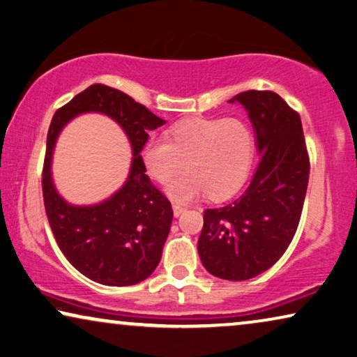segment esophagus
Returning a JSON list of instances; mask_svg holds the SVG:
<instances>
[{
    "label": "esophagus",
    "mask_w": 357,
    "mask_h": 357,
    "mask_svg": "<svg viewBox=\"0 0 357 357\" xmlns=\"http://www.w3.org/2000/svg\"><path fill=\"white\" fill-rule=\"evenodd\" d=\"M185 211V206L184 205H179V204H173V213L174 216H179L181 213Z\"/></svg>",
    "instance_id": "34e87169"
}]
</instances>
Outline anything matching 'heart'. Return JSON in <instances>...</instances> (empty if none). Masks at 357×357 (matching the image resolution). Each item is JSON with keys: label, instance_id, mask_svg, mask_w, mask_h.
<instances>
[{"label": "heart", "instance_id": "b5f03b06", "mask_svg": "<svg viewBox=\"0 0 357 357\" xmlns=\"http://www.w3.org/2000/svg\"><path fill=\"white\" fill-rule=\"evenodd\" d=\"M147 173L168 181L165 192L174 202H190L208 192L213 200L236 194L245 183L255 157V139L241 119H195L174 125L168 141L153 136L141 151Z\"/></svg>", "mask_w": 357, "mask_h": 357}]
</instances>
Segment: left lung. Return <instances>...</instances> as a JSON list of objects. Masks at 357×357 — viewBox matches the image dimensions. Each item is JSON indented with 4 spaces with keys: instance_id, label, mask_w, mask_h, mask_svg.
I'll return each instance as SVG.
<instances>
[{
    "instance_id": "obj_1",
    "label": "left lung",
    "mask_w": 357,
    "mask_h": 357,
    "mask_svg": "<svg viewBox=\"0 0 357 357\" xmlns=\"http://www.w3.org/2000/svg\"><path fill=\"white\" fill-rule=\"evenodd\" d=\"M241 102L257 135L259 163L237 200L205 210L202 264L215 278L247 280L268 271L289 248L305 204L310 158L300 115L273 91H245Z\"/></svg>"
}]
</instances>
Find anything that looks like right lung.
I'll return each mask as SVG.
<instances>
[{
	"label": "right lung",
	"mask_w": 357,
	"mask_h": 357,
	"mask_svg": "<svg viewBox=\"0 0 357 357\" xmlns=\"http://www.w3.org/2000/svg\"><path fill=\"white\" fill-rule=\"evenodd\" d=\"M89 111L107 114L122 126L132 144L133 160L126 184L109 199L94 206H72L61 199L52 181V153L63 126ZM162 125L165 120L144 105L105 84H91L52 116L43 167L47 221L68 263L98 284H139L160 263L173 210L146 174L141 151L149 131Z\"/></svg>",
	"instance_id": "right-lung-1"
}]
</instances>
